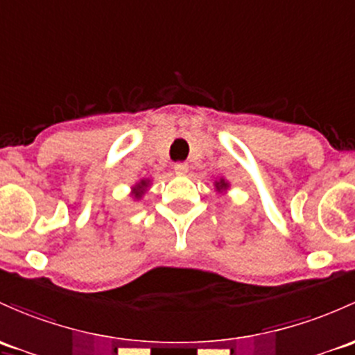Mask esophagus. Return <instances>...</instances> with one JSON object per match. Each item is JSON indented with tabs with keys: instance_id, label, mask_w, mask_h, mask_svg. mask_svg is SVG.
Instances as JSON below:
<instances>
[{
	"instance_id": "34e87169",
	"label": "esophagus",
	"mask_w": 355,
	"mask_h": 355,
	"mask_svg": "<svg viewBox=\"0 0 355 355\" xmlns=\"http://www.w3.org/2000/svg\"><path fill=\"white\" fill-rule=\"evenodd\" d=\"M173 170L177 175H185L189 171V165L187 163H175Z\"/></svg>"
}]
</instances>
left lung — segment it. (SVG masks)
<instances>
[{
	"label": "left lung",
	"instance_id": "left-lung-1",
	"mask_svg": "<svg viewBox=\"0 0 355 355\" xmlns=\"http://www.w3.org/2000/svg\"><path fill=\"white\" fill-rule=\"evenodd\" d=\"M216 189H218L219 192H221V190H226L227 189V182H225L221 178V180H219V182H216Z\"/></svg>",
	"mask_w": 355,
	"mask_h": 355
}]
</instances>
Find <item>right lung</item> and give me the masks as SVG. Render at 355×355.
Returning <instances> with one entry per match:
<instances>
[{
    "instance_id": "obj_1",
    "label": "right lung",
    "mask_w": 355,
    "mask_h": 355,
    "mask_svg": "<svg viewBox=\"0 0 355 355\" xmlns=\"http://www.w3.org/2000/svg\"><path fill=\"white\" fill-rule=\"evenodd\" d=\"M148 185H149V180H141L139 184H137L136 187H134V190H132L134 199H141V197H143V193L146 192Z\"/></svg>"
}]
</instances>
